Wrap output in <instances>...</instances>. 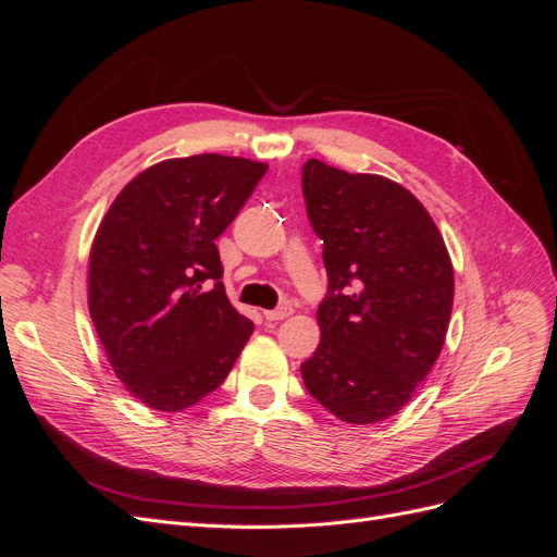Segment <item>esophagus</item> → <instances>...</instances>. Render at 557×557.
<instances>
[{
    "instance_id": "34e87169",
    "label": "esophagus",
    "mask_w": 557,
    "mask_h": 557,
    "mask_svg": "<svg viewBox=\"0 0 557 557\" xmlns=\"http://www.w3.org/2000/svg\"><path fill=\"white\" fill-rule=\"evenodd\" d=\"M290 313H293V309H290L288 305H283V307H278V309L264 311V318H267V320H283V318H288Z\"/></svg>"
}]
</instances>
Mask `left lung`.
I'll return each mask as SVG.
<instances>
[{
  "mask_svg": "<svg viewBox=\"0 0 557 557\" xmlns=\"http://www.w3.org/2000/svg\"><path fill=\"white\" fill-rule=\"evenodd\" d=\"M301 190L327 269L320 344L301 379L344 423L372 425L395 416L440 358L450 256L425 207L391 178L311 158Z\"/></svg>",
  "mask_w": 557,
  "mask_h": 557,
  "instance_id": "1",
  "label": "left lung"
}]
</instances>
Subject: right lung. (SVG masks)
Wrapping results in <instances>:
<instances>
[{"instance_id": "1", "label": "right lung", "mask_w": 557, "mask_h": 557, "mask_svg": "<svg viewBox=\"0 0 557 557\" xmlns=\"http://www.w3.org/2000/svg\"><path fill=\"white\" fill-rule=\"evenodd\" d=\"M264 174V162L218 153L158 162L95 234L90 318L115 376L150 409L176 413L213 393L252 334L225 295L215 239Z\"/></svg>"}]
</instances>
